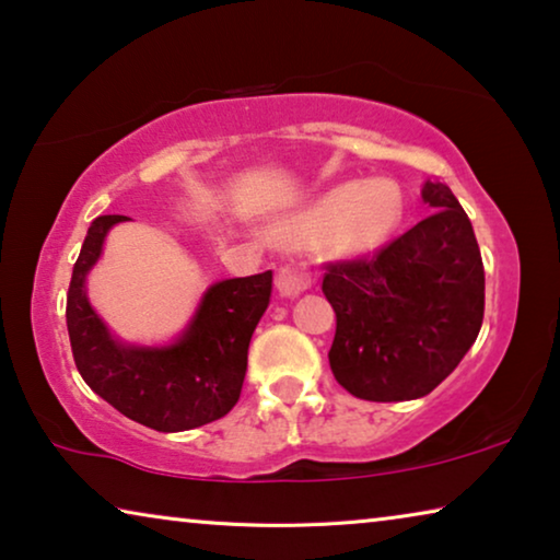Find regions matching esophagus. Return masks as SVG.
Instances as JSON below:
<instances>
[{
  "mask_svg": "<svg viewBox=\"0 0 560 560\" xmlns=\"http://www.w3.org/2000/svg\"><path fill=\"white\" fill-rule=\"evenodd\" d=\"M316 281V277L308 269H302V266H283L279 271V291L283 296H299L302 291H306L312 283Z\"/></svg>",
  "mask_w": 560,
  "mask_h": 560,
  "instance_id": "1",
  "label": "esophagus"
}]
</instances>
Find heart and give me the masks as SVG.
I'll return each mask as SVG.
<instances>
[{"instance_id": "b5f03b06", "label": "heart", "mask_w": 560, "mask_h": 560, "mask_svg": "<svg viewBox=\"0 0 560 560\" xmlns=\"http://www.w3.org/2000/svg\"><path fill=\"white\" fill-rule=\"evenodd\" d=\"M402 213L399 188L387 178L339 183L312 206L283 223V238L312 246L329 233L331 244L345 254H362L380 246L395 231Z\"/></svg>"}]
</instances>
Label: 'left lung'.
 <instances>
[{
	"mask_svg": "<svg viewBox=\"0 0 560 560\" xmlns=\"http://www.w3.org/2000/svg\"><path fill=\"white\" fill-rule=\"evenodd\" d=\"M435 213L374 256L329 261L322 291L337 314L334 377L370 402L430 395L478 339L486 271L470 219L445 183H424Z\"/></svg>",
	"mask_w": 560,
	"mask_h": 560,
	"instance_id": "obj_1",
	"label": "left lung"
}]
</instances>
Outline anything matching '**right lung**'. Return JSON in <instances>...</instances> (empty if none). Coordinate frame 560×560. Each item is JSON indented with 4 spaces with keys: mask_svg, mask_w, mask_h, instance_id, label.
I'll list each match as a JSON object with an SVG mask.
<instances>
[{
    "mask_svg": "<svg viewBox=\"0 0 560 560\" xmlns=\"http://www.w3.org/2000/svg\"><path fill=\"white\" fill-rule=\"evenodd\" d=\"M125 215H97L67 289V331L88 387L130 420L158 432H183L221 420L238 402L248 341L271 302V271L213 283L188 331L171 347H122L85 296V277L105 233Z\"/></svg>",
    "mask_w": 560,
    "mask_h": 560,
    "instance_id": "obj_1",
    "label": "right lung"
}]
</instances>
